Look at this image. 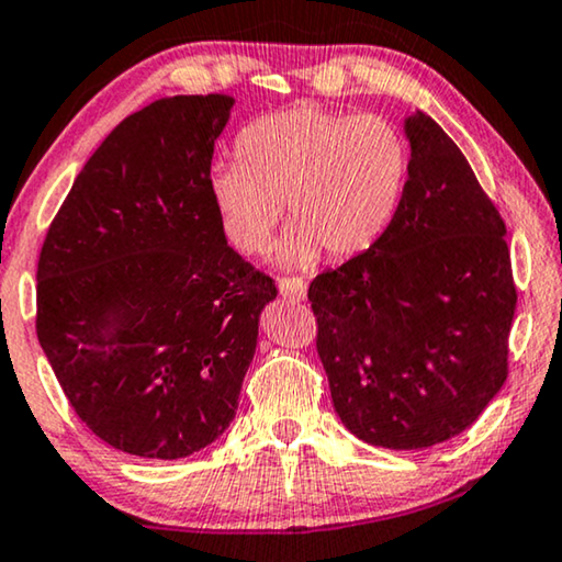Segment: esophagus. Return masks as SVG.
Instances as JSON below:
<instances>
[{
	"label": "esophagus",
	"instance_id": "34e87169",
	"mask_svg": "<svg viewBox=\"0 0 562 562\" xmlns=\"http://www.w3.org/2000/svg\"><path fill=\"white\" fill-rule=\"evenodd\" d=\"M278 288H280V295L288 297V300H305V290L307 284L303 278H280L278 280Z\"/></svg>",
	"mask_w": 562,
	"mask_h": 562
}]
</instances>
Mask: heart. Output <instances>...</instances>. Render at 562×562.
Wrapping results in <instances>:
<instances>
[{
	"mask_svg": "<svg viewBox=\"0 0 562 562\" xmlns=\"http://www.w3.org/2000/svg\"><path fill=\"white\" fill-rule=\"evenodd\" d=\"M239 160L211 172L209 191L226 239L262 255L284 216L280 257L307 267L326 251L349 259L392 224L409 172V145L379 114L297 104L241 132Z\"/></svg>",
	"mask_w": 562,
	"mask_h": 562,
	"instance_id": "obj_1",
	"label": "heart"
}]
</instances>
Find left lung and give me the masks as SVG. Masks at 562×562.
Segmentation results:
<instances>
[{"label":"left lung","instance_id":"obj_1","mask_svg":"<svg viewBox=\"0 0 562 562\" xmlns=\"http://www.w3.org/2000/svg\"><path fill=\"white\" fill-rule=\"evenodd\" d=\"M405 130L413 153L392 224L307 288L338 417L392 450L476 423L509 374L517 307L507 226L469 160L428 114Z\"/></svg>","mask_w":562,"mask_h":562}]
</instances>
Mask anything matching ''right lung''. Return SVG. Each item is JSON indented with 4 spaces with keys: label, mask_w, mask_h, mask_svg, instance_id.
Here are the masks:
<instances>
[{
    "label": "right lung",
    "mask_w": 562,
    "mask_h": 562,
    "mask_svg": "<svg viewBox=\"0 0 562 562\" xmlns=\"http://www.w3.org/2000/svg\"><path fill=\"white\" fill-rule=\"evenodd\" d=\"M232 97H168L101 142L37 259V341L93 436L186 458L234 420L278 288L226 244L209 180Z\"/></svg>",
    "instance_id": "1"
}]
</instances>
